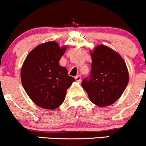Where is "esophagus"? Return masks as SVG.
Here are the masks:
<instances>
[{"label":"esophagus","mask_w":146,"mask_h":146,"mask_svg":"<svg viewBox=\"0 0 146 146\" xmlns=\"http://www.w3.org/2000/svg\"><path fill=\"white\" fill-rule=\"evenodd\" d=\"M75 79H76V80L77 81V82H80V81L81 80V76H80V75H78V76H76V77H75Z\"/></svg>","instance_id":"34e87169"}]
</instances>
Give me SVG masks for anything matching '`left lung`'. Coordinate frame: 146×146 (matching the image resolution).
Wrapping results in <instances>:
<instances>
[{"label":"left lung","mask_w":146,"mask_h":146,"mask_svg":"<svg viewBox=\"0 0 146 146\" xmlns=\"http://www.w3.org/2000/svg\"><path fill=\"white\" fill-rule=\"evenodd\" d=\"M91 56L90 76L82 80V87L95 105H111L120 97L129 82L125 61L117 52L104 45L95 47Z\"/></svg>","instance_id":"8db88e82"}]
</instances>
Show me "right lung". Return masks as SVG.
<instances>
[{"instance_id": "1", "label": "right lung", "mask_w": 146, "mask_h": 146, "mask_svg": "<svg viewBox=\"0 0 146 146\" xmlns=\"http://www.w3.org/2000/svg\"><path fill=\"white\" fill-rule=\"evenodd\" d=\"M66 50L54 41L42 43L31 51L21 70V81L26 92L35 104L45 109L60 106L66 90L76 80L69 76L59 61Z\"/></svg>"}]
</instances>
